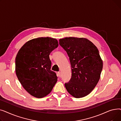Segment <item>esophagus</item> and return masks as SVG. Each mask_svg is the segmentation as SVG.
<instances>
[{"label": "esophagus", "instance_id": "obj_1", "mask_svg": "<svg viewBox=\"0 0 121 121\" xmlns=\"http://www.w3.org/2000/svg\"><path fill=\"white\" fill-rule=\"evenodd\" d=\"M58 76L59 77H61V72H58Z\"/></svg>", "mask_w": 121, "mask_h": 121}]
</instances>
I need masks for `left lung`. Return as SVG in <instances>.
<instances>
[{
    "instance_id": "obj_1",
    "label": "left lung",
    "mask_w": 121,
    "mask_h": 121,
    "mask_svg": "<svg viewBox=\"0 0 121 121\" xmlns=\"http://www.w3.org/2000/svg\"><path fill=\"white\" fill-rule=\"evenodd\" d=\"M60 45L69 57L72 78L65 83L68 93L75 98L89 94L99 80L103 62L96 46L84 38L66 37L59 39Z\"/></svg>"
}]
</instances>
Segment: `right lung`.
<instances>
[{
    "mask_svg": "<svg viewBox=\"0 0 121 121\" xmlns=\"http://www.w3.org/2000/svg\"><path fill=\"white\" fill-rule=\"evenodd\" d=\"M58 46L56 39L39 37L25 43L16 57L15 71L21 84L31 96L42 98L47 96L57 81L51 71L49 55Z\"/></svg>",
    "mask_w": 121,
    "mask_h": 121,
    "instance_id": "right-lung-1",
    "label": "right lung"
}]
</instances>
